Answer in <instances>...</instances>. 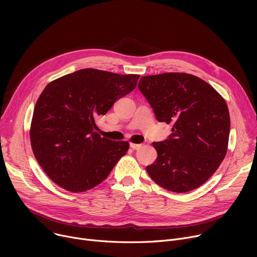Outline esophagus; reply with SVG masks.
<instances>
[{
	"mask_svg": "<svg viewBox=\"0 0 257 257\" xmlns=\"http://www.w3.org/2000/svg\"><path fill=\"white\" fill-rule=\"evenodd\" d=\"M130 147L132 148L133 150H138V149H140V148L142 147V145H141V144H134V143H131V144H130Z\"/></svg>",
	"mask_w": 257,
	"mask_h": 257,
	"instance_id": "obj_1",
	"label": "esophagus"
}]
</instances>
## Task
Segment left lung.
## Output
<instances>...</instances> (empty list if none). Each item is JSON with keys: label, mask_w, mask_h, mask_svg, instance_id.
Wrapping results in <instances>:
<instances>
[{"label": "left lung", "mask_w": 257, "mask_h": 257, "mask_svg": "<svg viewBox=\"0 0 257 257\" xmlns=\"http://www.w3.org/2000/svg\"><path fill=\"white\" fill-rule=\"evenodd\" d=\"M139 89L157 120L172 134L153 143L157 158L147 172L159 186L186 193L205 183L226 156L230 116L221 94L204 80L185 73L142 77Z\"/></svg>", "instance_id": "8db88e82"}]
</instances>
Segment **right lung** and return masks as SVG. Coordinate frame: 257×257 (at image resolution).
Segmentation results:
<instances>
[{"label": "right lung", "mask_w": 257, "mask_h": 257, "mask_svg": "<svg viewBox=\"0 0 257 257\" xmlns=\"http://www.w3.org/2000/svg\"><path fill=\"white\" fill-rule=\"evenodd\" d=\"M139 78L83 69L45 87L34 108L30 141L37 163L51 180L81 193L107 178L129 143L101 138L94 120L136 88Z\"/></svg>", "instance_id": "1"}]
</instances>
